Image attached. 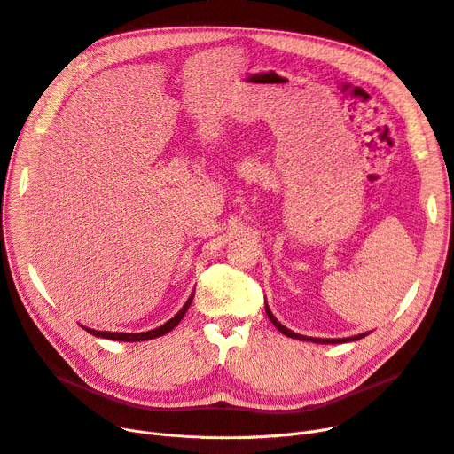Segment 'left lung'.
<instances>
[{
  "label": "left lung",
  "mask_w": 454,
  "mask_h": 454,
  "mask_svg": "<svg viewBox=\"0 0 454 454\" xmlns=\"http://www.w3.org/2000/svg\"><path fill=\"white\" fill-rule=\"evenodd\" d=\"M264 310H266V316H268V319L274 323V326L281 332V334H285V336H288V338H292V340H301V341H312V343H319V345H332V343H348V341H357V340H361V338H365V336H369V332H365V334H357V336H352V338H341V340H323V338H310V336H301V334H297V332H292L290 328H286L285 325H281L279 321H278V317L271 314V310H270V307L264 303Z\"/></svg>",
  "instance_id": "1"
}]
</instances>
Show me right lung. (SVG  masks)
Listing matches in <instances>:
<instances>
[{"label":"right lung","instance_id":"right-lung-1","mask_svg":"<svg viewBox=\"0 0 454 454\" xmlns=\"http://www.w3.org/2000/svg\"><path fill=\"white\" fill-rule=\"evenodd\" d=\"M192 301H193V294L190 295V299L186 301V305L180 309L169 321H166L164 325H160V326H157V328H153V330H147V332H138V334H129V332H104V330H95V328H87V326H83V325H80L82 328H85L89 334H93V336H97V338H104V340H113V341H129V343H133V341H147V340H155V338H160V336H164V334H168L169 330H173L178 323H180V319L184 317V314L188 312V309H190V305H192Z\"/></svg>","mask_w":454,"mask_h":454}]
</instances>
